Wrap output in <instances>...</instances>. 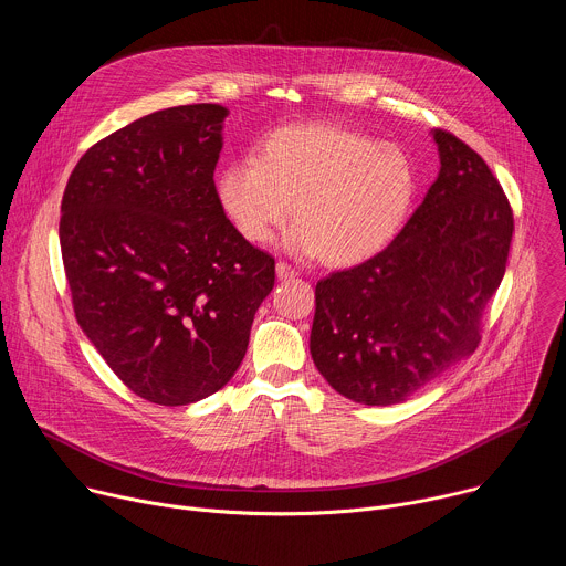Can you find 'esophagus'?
<instances>
[{"instance_id": "34e87169", "label": "esophagus", "mask_w": 566, "mask_h": 566, "mask_svg": "<svg viewBox=\"0 0 566 566\" xmlns=\"http://www.w3.org/2000/svg\"><path fill=\"white\" fill-rule=\"evenodd\" d=\"M275 271H277V277H280V280H293V277L297 275V271H295L291 264H286V262H277Z\"/></svg>"}]
</instances>
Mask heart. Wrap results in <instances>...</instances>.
<instances>
[{
	"label": "heart",
	"mask_w": 566,
	"mask_h": 566,
	"mask_svg": "<svg viewBox=\"0 0 566 566\" xmlns=\"http://www.w3.org/2000/svg\"><path fill=\"white\" fill-rule=\"evenodd\" d=\"M415 192L406 151L334 123L280 127L217 181L223 212L251 244L271 239L293 206L297 226L286 247L334 266L378 255L408 219Z\"/></svg>",
	"instance_id": "heart-1"
}]
</instances>
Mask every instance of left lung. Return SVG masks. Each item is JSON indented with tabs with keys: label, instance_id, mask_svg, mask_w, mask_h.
I'll use <instances>...</instances> for the list:
<instances>
[{
	"label": "left lung",
	"instance_id": "1",
	"mask_svg": "<svg viewBox=\"0 0 566 566\" xmlns=\"http://www.w3.org/2000/svg\"><path fill=\"white\" fill-rule=\"evenodd\" d=\"M432 136L439 177L391 244L315 284L311 358L363 406L406 400L470 356L506 271L515 221L497 177L454 134Z\"/></svg>",
	"mask_w": 566,
	"mask_h": 566
}]
</instances>
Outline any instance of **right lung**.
Listing matches in <instances>:
<instances>
[{
	"instance_id": "right-lung-1",
	"label": "right lung",
	"mask_w": 566,
	"mask_h": 566,
	"mask_svg": "<svg viewBox=\"0 0 566 566\" xmlns=\"http://www.w3.org/2000/svg\"><path fill=\"white\" fill-rule=\"evenodd\" d=\"M226 114L199 103L129 123L83 154L62 197L77 325L156 406H190L232 378L275 284V260L219 203Z\"/></svg>"
}]
</instances>
